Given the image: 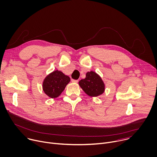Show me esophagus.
Returning <instances> with one entry per match:
<instances>
[{
	"mask_svg": "<svg viewBox=\"0 0 157 157\" xmlns=\"http://www.w3.org/2000/svg\"><path fill=\"white\" fill-rule=\"evenodd\" d=\"M72 82H75V83H77L78 82V80H75V79H71Z\"/></svg>",
	"mask_w": 157,
	"mask_h": 157,
	"instance_id": "34e87169",
	"label": "esophagus"
}]
</instances>
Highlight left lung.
Masks as SVG:
<instances>
[{
  "instance_id": "8db88e82",
  "label": "left lung",
  "mask_w": 157,
  "mask_h": 157,
  "mask_svg": "<svg viewBox=\"0 0 157 157\" xmlns=\"http://www.w3.org/2000/svg\"><path fill=\"white\" fill-rule=\"evenodd\" d=\"M79 85L90 97H98L105 92V85L101 78L93 71L87 72L86 78L79 81Z\"/></svg>"
}]
</instances>
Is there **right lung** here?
<instances>
[{
    "instance_id": "right-lung-1",
    "label": "right lung",
    "mask_w": 157,
    "mask_h": 157,
    "mask_svg": "<svg viewBox=\"0 0 157 157\" xmlns=\"http://www.w3.org/2000/svg\"><path fill=\"white\" fill-rule=\"evenodd\" d=\"M70 78L62 71L55 70L48 74L42 82V90L51 98L58 97L70 82Z\"/></svg>"
}]
</instances>
